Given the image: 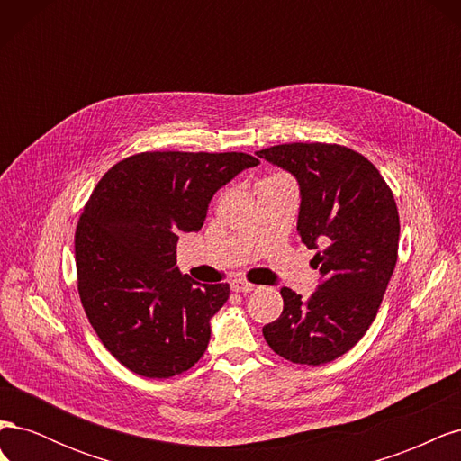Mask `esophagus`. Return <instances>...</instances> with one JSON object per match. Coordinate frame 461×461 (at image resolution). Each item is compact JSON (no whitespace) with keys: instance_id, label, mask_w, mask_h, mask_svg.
I'll list each match as a JSON object with an SVG mask.
<instances>
[{"instance_id":"34e87169","label":"esophagus","mask_w":461,"mask_h":461,"mask_svg":"<svg viewBox=\"0 0 461 461\" xmlns=\"http://www.w3.org/2000/svg\"><path fill=\"white\" fill-rule=\"evenodd\" d=\"M230 288L234 292H242V294H246V292H252L254 290V285L244 281V278H234V281L230 283Z\"/></svg>"}]
</instances>
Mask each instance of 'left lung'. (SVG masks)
Segmentation results:
<instances>
[{
	"label": "left lung",
	"mask_w": 461,
	"mask_h": 461,
	"mask_svg": "<svg viewBox=\"0 0 461 461\" xmlns=\"http://www.w3.org/2000/svg\"><path fill=\"white\" fill-rule=\"evenodd\" d=\"M258 156L298 180L296 229L317 249L321 276L308 300L281 288L283 313L263 337L292 364L323 366L352 350L379 312L398 259L396 202L375 165L350 148L294 142Z\"/></svg>",
	"instance_id": "1"
}]
</instances>
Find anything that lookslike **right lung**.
Masks as SVG:
<instances>
[{"label": "right lung", "instance_id": "add662e5", "mask_svg": "<svg viewBox=\"0 0 461 461\" xmlns=\"http://www.w3.org/2000/svg\"><path fill=\"white\" fill-rule=\"evenodd\" d=\"M259 161L248 153L144 151L104 175L75 234L78 294L121 364L169 379L203 356L227 283L200 285L176 267L180 232H198L215 192Z\"/></svg>", "mask_w": 461, "mask_h": 461}]
</instances>
